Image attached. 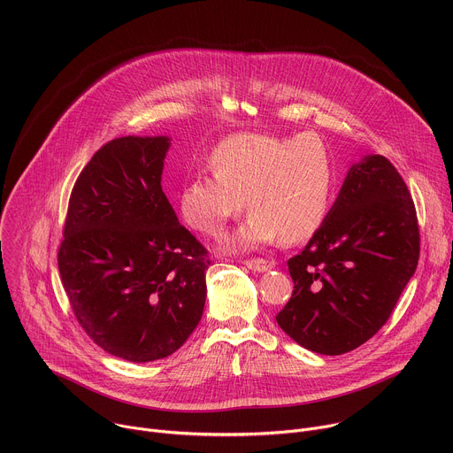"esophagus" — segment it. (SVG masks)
I'll return each instance as SVG.
<instances>
[{
	"label": "esophagus",
	"mask_w": 453,
	"mask_h": 453,
	"mask_svg": "<svg viewBox=\"0 0 453 453\" xmlns=\"http://www.w3.org/2000/svg\"><path fill=\"white\" fill-rule=\"evenodd\" d=\"M245 265L254 271V273H267L271 269H274V262L269 260H262V257H254V260H247Z\"/></svg>",
	"instance_id": "1"
}]
</instances>
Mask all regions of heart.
Wrapping results in <instances>:
<instances>
[{"mask_svg":"<svg viewBox=\"0 0 453 453\" xmlns=\"http://www.w3.org/2000/svg\"><path fill=\"white\" fill-rule=\"evenodd\" d=\"M213 170L182 188L180 213L193 229L217 236L243 211L247 197L252 211L224 238L227 250H252L280 236L285 243L304 242L326 219L334 168L319 136L238 134L217 147Z\"/></svg>","mask_w":453,"mask_h":453,"instance_id":"1","label":"heart"}]
</instances>
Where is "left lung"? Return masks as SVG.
<instances>
[{"mask_svg":"<svg viewBox=\"0 0 453 453\" xmlns=\"http://www.w3.org/2000/svg\"><path fill=\"white\" fill-rule=\"evenodd\" d=\"M418 260L407 184L391 161L365 156L348 170L319 231L288 260L294 292L278 325L313 353H348L385 325Z\"/></svg>","mask_w":453,"mask_h":453,"instance_id":"left-lung-1","label":"left lung"}]
</instances>
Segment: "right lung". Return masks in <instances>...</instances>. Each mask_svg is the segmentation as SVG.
<instances>
[{"instance_id": "1", "label": "right lung", "mask_w": 453, "mask_h": 453, "mask_svg": "<svg viewBox=\"0 0 453 453\" xmlns=\"http://www.w3.org/2000/svg\"><path fill=\"white\" fill-rule=\"evenodd\" d=\"M168 136H123L81 172L58 273L81 326L107 353L152 362L175 353L206 303V249L184 229L161 175Z\"/></svg>"}]
</instances>
